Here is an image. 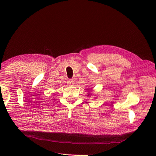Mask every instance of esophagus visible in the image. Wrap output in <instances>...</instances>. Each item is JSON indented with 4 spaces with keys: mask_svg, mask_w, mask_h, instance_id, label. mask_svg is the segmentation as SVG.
I'll use <instances>...</instances> for the list:
<instances>
[{
    "mask_svg": "<svg viewBox=\"0 0 156 156\" xmlns=\"http://www.w3.org/2000/svg\"><path fill=\"white\" fill-rule=\"evenodd\" d=\"M68 83L69 85H73V84H74V81L72 79H69V81H68Z\"/></svg>",
    "mask_w": 156,
    "mask_h": 156,
    "instance_id": "obj_1",
    "label": "esophagus"
}]
</instances>
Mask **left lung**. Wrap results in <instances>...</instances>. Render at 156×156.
I'll use <instances>...</instances> for the list:
<instances>
[{
    "instance_id": "8db88e82",
    "label": "left lung",
    "mask_w": 156,
    "mask_h": 156,
    "mask_svg": "<svg viewBox=\"0 0 156 156\" xmlns=\"http://www.w3.org/2000/svg\"><path fill=\"white\" fill-rule=\"evenodd\" d=\"M90 89L91 90V91L90 90ZM87 90H88V91L89 92L88 93V95H87V96H90L91 95H92V93H90V91H92V89H90V88H88Z\"/></svg>"
}]
</instances>
